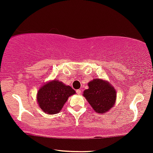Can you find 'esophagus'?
<instances>
[{
    "label": "esophagus",
    "instance_id": "esophagus-1",
    "mask_svg": "<svg viewBox=\"0 0 153 153\" xmlns=\"http://www.w3.org/2000/svg\"><path fill=\"white\" fill-rule=\"evenodd\" d=\"M81 92H82V91L80 89H77L76 90V93L78 94H81Z\"/></svg>",
    "mask_w": 153,
    "mask_h": 153
}]
</instances>
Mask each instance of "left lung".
Returning <instances> with one entry per match:
<instances>
[{
    "instance_id": "obj_1",
    "label": "left lung",
    "mask_w": 153,
    "mask_h": 153,
    "mask_svg": "<svg viewBox=\"0 0 153 153\" xmlns=\"http://www.w3.org/2000/svg\"><path fill=\"white\" fill-rule=\"evenodd\" d=\"M88 85L89 88L84 91L83 96L95 112L105 113L115 104L116 91L107 81L97 78Z\"/></svg>"
}]
</instances>
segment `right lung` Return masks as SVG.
Masks as SVG:
<instances>
[{"label": "right lung", "instance_id": "add662e5", "mask_svg": "<svg viewBox=\"0 0 153 153\" xmlns=\"http://www.w3.org/2000/svg\"><path fill=\"white\" fill-rule=\"evenodd\" d=\"M75 93V90L70 86L54 80L40 88L37 101L43 112L53 115L61 111L68 97Z\"/></svg>", "mask_w": 153, "mask_h": 153}]
</instances>
